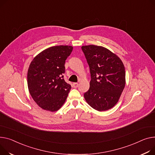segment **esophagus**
I'll use <instances>...</instances> for the list:
<instances>
[{"instance_id": "1", "label": "esophagus", "mask_w": 155, "mask_h": 155, "mask_svg": "<svg viewBox=\"0 0 155 155\" xmlns=\"http://www.w3.org/2000/svg\"><path fill=\"white\" fill-rule=\"evenodd\" d=\"M78 86V83H74L73 84V87L74 88H77Z\"/></svg>"}]
</instances>
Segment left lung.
I'll return each instance as SVG.
<instances>
[{
  "instance_id": "obj_1",
  "label": "left lung",
  "mask_w": 155,
  "mask_h": 155,
  "mask_svg": "<svg viewBox=\"0 0 155 155\" xmlns=\"http://www.w3.org/2000/svg\"><path fill=\"white\" fill-rule=\"evenodd\" d=\"M89 65L90 88L84 94L88 104L106 111L118 101L125 86V70L121 59L108 49L94 45L82 46Z\"/></svg>"
}]
</instances>
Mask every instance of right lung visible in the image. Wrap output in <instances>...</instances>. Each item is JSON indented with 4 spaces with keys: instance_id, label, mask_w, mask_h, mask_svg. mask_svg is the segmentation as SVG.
<instances>
[{
    "instance_id": "1",
    "label": "right lung",
    "mask_w": 155,
    "mask_h": 155,
    "mask_svg": "<svg viewBox=\"0 0 155 155\" xmlns=\"http://www.w3.org/2000/svg\"><path fill=\"white\" fill-rule=\"evenodd\" d=\"M73 47L59 45L41 51L31 61L27 72L30 94L42 109L55 111L62 106L71 85L64 79L65 63Z\"/></svg>"
}]
</instances>
